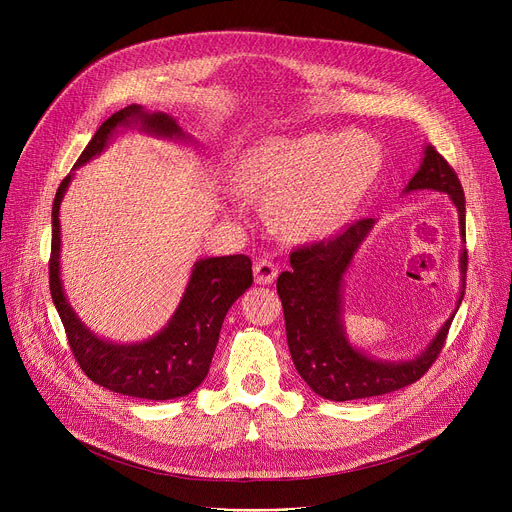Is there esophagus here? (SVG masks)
Returning <instances> with one entry per match:
<instances>
[{"label": "esophagus", "mask_w": 512, "mask_h": 512, "mask_svg": "<svg viewBox=\"0 0 512 512\" xmlns=\"http://www.w3.org/2000/svg\"><path fill=\"white\" fill-rule=\"evenodd\" d=\"M253 274L257 284H272L278 276V265L270 259H259L253 267Z\"/></svg>", "instance_id": "34e87169"}]
</instances>
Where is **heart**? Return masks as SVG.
I'll return each instance as SVG.
<instances>
[{
	"label": "heart",
	"instance_id": "heart-1",
	"mask_svg": "<svg viewBox=\"0 0 512 512\" xmlns=\"http://www.w3.org/2000/svg\"><path fill=\"white\" fill-rule=\"evenodd\" d=\"M380 166V145L361 132L280 134L242 159L238 186L270 197L267 211L284 236L311 240L348 218Z\"/></svg>",
	"mask_w": 512,
	"mask_h": 512
}]
</instances>
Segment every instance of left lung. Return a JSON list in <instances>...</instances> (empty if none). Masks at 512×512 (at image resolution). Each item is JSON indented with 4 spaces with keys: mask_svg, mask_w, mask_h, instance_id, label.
<instances>
[{
    "mask_svg": "<svg viewBox=\"0 0 512 512\" xmlns=\"http://www.w3.org/2000/svg\"><path fill=\"white\" fill-rule=\"evenodd\" d=\"M423 188L446 193L452 199L465 240V193L461 180L432 145L425 147L421 166L409 180L405 193ZM371 226V218L359 220L330 240L294 249L290 253L292 270L282 272L276 284L294 367L315 394L336 402L382 396L421 380L438 359L465 294L467 249L461 251L463 290L459 303L421 355L409 361H380L351 346L342 326V278Z\"/></svg>",
    "mask_w": 512,
    "mask_h": 512,
    "instance_id": "obj_1",
    "label": "left lung"
}]
</instances>
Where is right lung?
Wrapping results in <instances>:
<instances>
[{
	"label": "right lung",
	"mask_w": 512,
	"mask_h": 512,
	"mask_svg": "<svg viewBox=\"0 0 512 512\" xmlns=\"http://www.w3.org/2000/svg\"><path fill=\"white\" fill-rule=\"evenodd\" d=\"M132 126L159 139L188 141L172 116L151 114L143 105L132 103L97 128L72 170L99 155L118 130ZM72 176L70 172L62 180L51 207L49 290L76 363L95 384L124 396L170 400L191 394L207 378L228 309L253 284L251 259L247 255L199 259L180 305L164 330L137 344L103 340L78 319L60 280V203Z\"/></svg>",
	"instance_id": "right-lung-1"
}]
</instances>
